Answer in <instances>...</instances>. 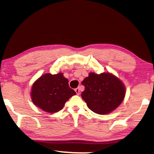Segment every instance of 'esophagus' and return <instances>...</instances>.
<instances>
[{"instance_id":"34e87169","label":"esophagus","mask_w":154,"mask_h":154,"mask_svg":"<svg viewBox=\"0 0 154 154\" xmlns=\"http://www.w3.org/2000/svg\"><path fill=\"white\" fill-rule=\"evenodd\" d=\"M75 92H76L77 94H80V91H81V90H80V88H75Z\"/></svg>"}]
</instances>
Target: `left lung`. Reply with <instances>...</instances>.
<instances>
[{
	"label": "left lung",
	"mask_w": 154,
	"mask_h": 154,
	"mask_svg": "<svg viewBox=\"0 0 154 154\" xmlns=\"http://www.w3.org/2000/svg\"><path fill=\"white\" fill-rule=\"evenodd\" d=\"M85 90L81 97L90 110L107 114L115 110L124 100L125 88L121 80L110 73H90L82 81Z\"/></svg>",
	"instance_id": "1"
}]
</instances>
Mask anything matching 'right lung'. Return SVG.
<instances>
[{
  "instance_id": "add662e5",
  "label": "right lung",
  "mask_w": 154,
  "mask_h": 154,
  "mask_svg": "<svg viewBox=\"0 0 154 154\" xmlns=\"http://www.w3.org/2000/svg\"><path fill=\"white\" fill-rule=\"evenodd\" d=\"M68 82L62 73L41 75L31 88V97L33 104L48 113L60 111L66 101L76 94L69 88Z\"/></svg>"
}]
</instances>
